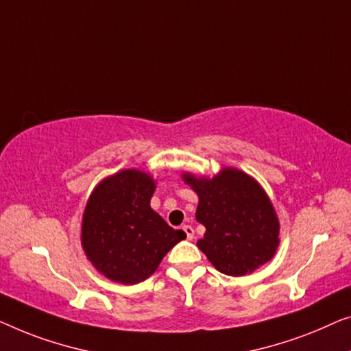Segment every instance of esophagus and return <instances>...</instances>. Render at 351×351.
I'll return each mask as SVG.
<instances>
[{
    "mask_svg": "<svg viewBox=\"0 0 351 351\" xmlns=\"http://www.w3.org/2000/svg\"><path fill=\"white\" fill-rule=\"evenodd\" d=\"M182 230H184V234L187 237V240H192L194 239V229H192V226H182Z\"/></svg>",
    "mask_w": 351,
    "mask_h": 351,
    "instance_id": "1",
    "label": "esophagus"
}]
</instances>
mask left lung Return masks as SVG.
Here are the masks:
<instances>
[{"instance_id":"obj_1","label":"left lung","mask_w":351,"mask_h":351,"mask_svg":"<svg viewBox=\"0 0 351 351\" xmlns=\"http://www.w3.org/2000/svg\"><path fill=\"white\" fill-rule=\"evenodd\" d=\"M181 178L199 197L195 219L206 230L197 246L216 270L243 276L274 258L280 221L267 192L253 176L226 167L213 178L189 171Z\"/></svg>"}]
</instances>
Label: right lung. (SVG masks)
<instances>
[{
	"instance_id": "obj_1",
	"label": "right lung",
	"mask_w": 351,
	"mask_h": 351,
	"mask_svg": "<svg viewBox=\"0 0 351 351\" xmlns=\"http://www.w3.org/2000/svg\"><path fill=\"white\" fill-rule=\"evenodd\" d=\"M151 173L121 170L101 180L82 215L81 245L87 259L108 280L136 285L156 272L164 256L186 239L182 230L151 208Z\"/></svg>"
}]
</instances>
